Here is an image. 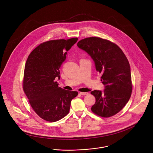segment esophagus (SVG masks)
Segmentation results:
<instances>
[{
	"instance_id": "1",
	"label": "esophagus",
	"mask_w": 153,
	"mask_h": 153,
	"mask_svg": "<svg viewBox=\"0 0 153 153\" xmlns=\"http://www.w3.org/2000/svg\"><path fill=\"white\" fill-rule=\"evenodd\" d=\"M79 94H81V95H87V94H88V93H87V92H80L79 93Z\"/></svg>"
}]
</instances>
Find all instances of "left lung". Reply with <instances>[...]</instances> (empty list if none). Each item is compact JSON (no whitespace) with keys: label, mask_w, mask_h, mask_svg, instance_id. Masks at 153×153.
<instances>
[{"label":"left lung","mask_w":153,"mask_h":153,"mask_svg":"<svg viewBox=\"0 0 153 153\" xmlns=\"http://www.w3.org/2000/svg\"><path fill=\"white\" fill-rule=\"evenodd\" d=\"M77 46L93 59L105 86L103 91L91 92L96 98L92 112L102 117L115 115L128 102L132 91L130 67L127 57L116 44L100 38H85L79 41Z\"/></svg>","instance_id":"obj_1"}]
</instances>
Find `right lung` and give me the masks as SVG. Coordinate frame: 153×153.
<instances>
[{"label":"right lung","instance_id":"1","mask_svg":"<svg viewBox=\"0 0 153 153\" xmlns=\"http://www.w3.org/2000/svg\"><path fill=\"white\" fill-rule=\"evenodd\" d=\"M78 38L53 40L35 48L26 63L23 90L35 112L42 119L57 121L69 112L71 100L77 91L59 87V68L66 60L67 51Z\"/></svg>","mask_w":153,"mask_h":153}]
</instances>
